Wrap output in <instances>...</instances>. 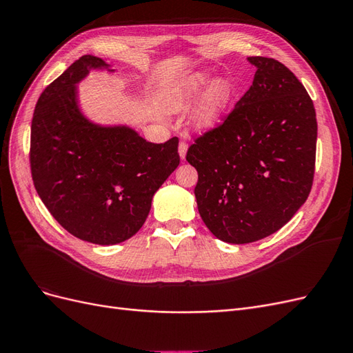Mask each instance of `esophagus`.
<instances>
[{
  "label": "esophagus",
  "mask_w": 353,
  "mask_h": 353,
  "mask_svg": "<svg viewBox=\"0 0 353 353\" xmlns=\"http://www.w3.org/2000/svg\"><path fill=\"white\" fill-rule=\"evenodd\" d=\"M187 150H188V145L187 143H179V147H178V152H179V157L185 160V156H187Z\"/></svg>",
  "instance_id": "34e87169"
}]
</instances>
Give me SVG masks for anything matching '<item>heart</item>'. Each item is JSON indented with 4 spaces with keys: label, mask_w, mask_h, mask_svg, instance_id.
Segmentation results:
<instances>
[{
    "label": "heart",
    "mask_w": 353,
    "mask_h": 353,
    "mask_svg": "<svg viewBox=\"0 0 353 353\" xmlns=\"http://www.w3.org/2000/svg\"><path fill=\"white\" fill-rule=\"evenodd\" d=\"M210 82V74L208 72H196L183 81L176 82L169 88L166 94V109L169 112H179L193 101L203 88ZM234 87L230 79H215L203 94V97L193 114V123L200 131H208L216 126L222 116L225 114L228 105L232 100Z\"/></svg>",
    "instance_id": "heart-1"
}]
</instances>
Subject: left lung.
Segmentation results:
<instances>
[{"label":"left lung","mask_w":353,"mask_h":353,"mask_svg":"<svg viewBox=\"0 0 353 353\" xmlns=\"http://www.w3.org/2000/svg\"><path fill=\"white\" fill-rule=\"evenodd\" d=\"M252 87L223 122L187 152L197 169L199 213L216 239L245 244L293 218L312 188L314 103L294 73L268 57H249Z\"/></svg>","instance_id":"1"}]
</instances>
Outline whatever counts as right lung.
Segmentation results:
<instances>
[{
	"instance_id": "add662e5",
	"label": "right lung",
	"mask_w": 353,
	"mask_h": 353,
	"mask_svg": "<svg viewBox=\"0 0 353 353\" xmlns=\"http://www.w3.org/2000/svg\"><path fill=\"white\" fill-rule=\"evenodd\" d=\"M110 66L82 56L41 94L30 126V170L37 193L72 236L109 245L143 227L152 200L179 165L178 138L145 141L125 125L103 126L81 112L77 85Z\"/></svg>"
}]
</instances>
